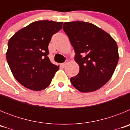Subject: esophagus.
I'll use <instances>...</instances> for the list:
<instances>
[{
  "label": "esophagus",
  "mask_w": 130,
  "mask_h": 130,
  "mask_svg": "<svg viewBox=\"0 0 130 130\" xmlns=\"http://www.w3.org/2000/svg\"><path fill=\"white\" fill-rule=\"evenodd\" d=\"M68 64V60H67V61L65 62H64V63H62V64H60V66H62V67H64V66H66V64Z\"/></svg>",
  "instance_id": "34e87169"
}]
</instances>
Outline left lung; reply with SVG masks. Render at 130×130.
I'll return each instance as SVG.
<instances>
[{"label": "left lung", "instance_id": "1", "mask_svg": "<svg viewBox=\"0 0 130 130\" xmlns=\"http://www.w3.org/2000/svg\"><path fill=\"white\" fill-rule=\"evenodd\" d=\"M63 30L75 50L79 72L72 77V85L81 92L98 90L112 77L119 61L115 40L94 24L65 22Z\"/></svg>", "mask_w": 130, "mask_h": 130}]
</instances>
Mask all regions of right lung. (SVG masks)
<instances>
[{
	"label": "right lung",
	"mask_w": 130,
	"mask_h": 130,
	"mask_svg": "<svg viewBox=\"0 0 130 130\" xmlns=\"http://www.w3.org/2000/svg\"><path fill=\"white\" fill-rule=\"evenodd\" d=\"M63 22L37 21L18 30L8 43L6 59L15 79L32 90H42L50 85L59 66L47 57L48 45Z\"/></svg>",
	"instance_id": "add662e5"
}]
</instances>
